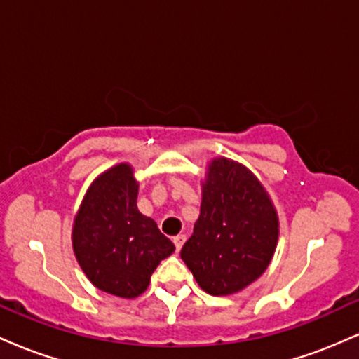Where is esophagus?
Masks as SVG:
<instances>
[{
  "mask_svg": "<svg viewBox=\"0 0 359 359\" xmlns=\"http://www.w3.org/2000/svg\"><path fill=\"white\" fill-rule=\"evenodd\" d=\"M184 241H185V234H177V236L174 238V243H175V250H177V251H179L180 248H182Z\"/></svg>",
  "mask_w": 359,
  "mask_h": 359,
  "instance_id": "obj_1",
  "label": "esophagus"
}]
</instances>
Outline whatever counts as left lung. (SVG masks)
<instances>
[{"label": "left lung", "instance_id": "obj_1", "mask_svg": "<svg viewBox=\"0 0 359 359\" xmlns=\"http://www.w3.org/2000/svg\"><path fill=\"white\" fill-rule=\"evenodd\" d=\"M278 216L265 187L241 163L214 158L203 182L201 214L180 251L203 290L231 295L269 269Z\"/></svg>", "mask_w": 359, "mask_h": 359}]
</instances>
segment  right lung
<instances>
[{
    "label": "right lung",
    "instance_id": "add662e5",
    "mask_svg": "<svg viewBox=\"0 0 359 359\" xmlns=\"http://www.w3.org/2000/svg\"><path fill=\"white\" fill-rule=\"evenodd\" d=\"M138 182L128 163L111 167L90 184L74 219L72 248L94 287L123 299L147 290L174 243L137 208Z\"/></svg>",
    "mask_w": 359,
    "mask_h": 359
}]
</instances>
